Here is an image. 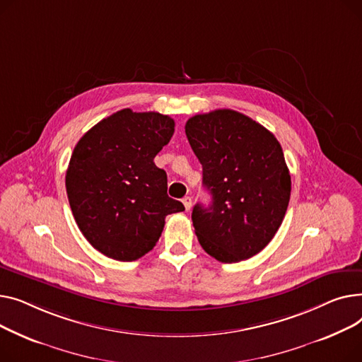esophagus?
Masks as SVG:
<instances>
[{"label":"esophagus","instance_id":"34e87169","mask_svg":"<svg viewBox=\"0 0 362 362\" xmlns=\"http://www.w3.org/2000/svg\"><path fill=\"white\" fill-rule=\"evenodd\" d=\"M182 204L185 207V210H189L191 209V204H193V199H191V196H185L182 199Z\"/></svg>","mask_w":362,"mask_h":362}]
</instances>
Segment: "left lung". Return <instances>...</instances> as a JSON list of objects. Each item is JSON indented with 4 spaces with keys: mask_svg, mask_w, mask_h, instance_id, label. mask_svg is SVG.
I'll return each instance as SVG.
<instances>
[{
    "mask_svg": "<svg viewBox=\"0 0 362 362\" xmlns=\"http://www.w3.org/2000/svg\"><path fill=\"white\" fill-rule=\"evenodd\" d=\"M185 134L211 194V204L197 203L191 215L200 245L222 263L256 256L282 225L291 197L279 141L232 110L191 117Z\"/></svg>",
    "mask_w": 362,
    "mask_h": 362,
    "instance_id": "1",
    "label": "left lung"
}]
</instances>
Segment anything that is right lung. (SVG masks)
Segmentation results:
<instances>
[{"mask_svg":"<svg viewBox=\"0 0 362 362\" xmlns=\"http://www.w3.org/2000/svg\"><path fill=\"white\" fill-rule=\"evenodd\" d=\"M175 122L159 112L121 110L76 144L66 175L73 216L103 256L133 262L151 251L165 218L184 210L166 194L168 178L153 162Z\"/></svg>","mask_w":362,"mask_h":362,"instance_id":"add662e5","label":"right lung"}]
</instances>
